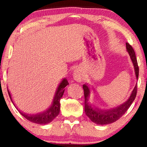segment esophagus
Segmentation results:
<instances>
[{
    "mask_svg": "<svg viewBox=\"0 0 147 147\" xmlns=\"http://www.w3.org/2000/svg\"><path fill=\"white\" fill-rule=\"evenodd\" d=\"M73 77L74 80H76V82H81L84 77L83 73H82V70L80 69H76L75 71H74Z\"/></svg>",
    "mask_w": 147,
    "mask_h": 147,
    "instance_id": "esophagus-1",
    "label": "esophagus"
}]
</instances>
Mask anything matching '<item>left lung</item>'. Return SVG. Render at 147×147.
<instances>
[{"mask_svg": "<svg viewBox=\"0 0 147 147\" xmlns=\"http://www.w3.org/2000/svg\"><path fill=\"white\" fill-rule=\"evenodd\" d=\"M126 50L129 53L130 59L133 63L136 78V79H138L139 69H138L135 52L129 43H126ZM83 89L84 92V98H85V103L84 104H85L86 114L94 123L100 124V125H104V124H111L116 122V120L120 119V118L122 117V115L127 111V110L129 108L136 98V92H137V86H135L129 98L125 102L117 107L108 110H102L92 107V104L88 102V98L90 97V94L89 87L86 84H84Z\"/></svg>", "mask_w": 147, "mask_h": 147, "instance_id": "8db88e82", "label": "left lung"}]
</instances>
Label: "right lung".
Listing matches in <instances>:
<instances>
[{"mask_svg": "<svg viewBox=\"0 0 147 147\" xmlns=\"http://www.w3.org/2000/svg\"><path fill=\"white\" fill-rule=\"evenodd\" d=\"M69 83H68L67 80L64 78L62 80L61 83L59 84V86H58L57 90H56L55 96H54L53 102H52L51 105L49 106V108L44 111L42 113H39L37 114H28L23 113L18 110V108L16 107L15 104L13 103V100H12L11 93H10L9 90H8V93H9V97L11 98L12 102L17 108V109L19 110V112L21 113V114L23 117H25L26 119H27L29 121H31L33 123L39 124H47L49 122L53 121V120L55 117H57L58 114L59 113L60 111V99L62 98L63 95L64 91H65V88L67 86Z\"/></svg>", "mask_w": 147, "mask_h": 147, "instance_id": "right-lung-1", "label": "right lung"}]
</instances>
